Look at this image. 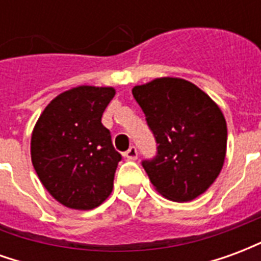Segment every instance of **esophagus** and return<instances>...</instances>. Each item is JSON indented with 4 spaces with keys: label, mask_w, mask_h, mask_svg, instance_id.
<instances>
[{
    "label": "esophagus",
    "mask_w": 261,
    "mask_h": 261,
    "mask_svg": "<svg viewBox=\"0 0 261 261\" xmlns=\"http://www.w3.org/2000/svg\"><path fill=\"white\" fill-rule=\"evenodd\" d=\"M124 156L127 159H130V161H136V159L138 158V152H137V148L136 147L128 148V151L124 153Z\"/></svg>",
    "instance_id": "34e87169"
}]
</instances>
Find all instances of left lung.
<instances>
[{
    "mask_svg": "<svg viewBox=\"0 0 261 261\" xmlns=\"http://www.w3.org/2000/svg\"><path fill=\"white\" fill-rule=\"evenodd\" d=\"M152 130L158 155L144 161L155 190L177 202L207 192L226 155V121L217 103L198 86L162 76L133 88Z\"/></svg>",
    "mask_w": 261,
    "mask_h": 261,
    "instance_id": "1",
    "label": "left lung"
}]
</instances>
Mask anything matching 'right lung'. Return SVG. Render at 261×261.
Listing matches in <instances>:
<instances>
[{
	"label": "right lung",
	"mask_w": 261,
	"mask_h": 261,
	"mask_svg": "<svg viewBox=\"0 0 261 261\" xmlns=\"http://www.w3.org/2000/svg\"><path fill=\"white\" fill-rule=\"evenodd\" d=\"M114 95L112 86H75L54 97L33 127V168L44 189L65 207L96 208L113 190L121 155L102 114Z\"/></svg>",
	"instance_id": "obj_1"
}]
</instances>
